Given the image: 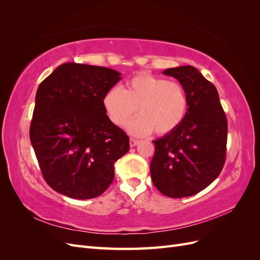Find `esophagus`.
<instances>
[{
    "mask_svg": "<svg viewBox=\"0 0 260 260\" xmlns=\"http://www.w3.org/2000/svg\"><path fill=\"white\" fill-rule=\"evenodd\" d=\"M138 143H139V140H137V139H133V138H130V146H131V147L136 146Z\"/></svg>",
    "mask_w": 260,
    "mask_h": 260,
    "instance_id": "34e87169",
    "label": "esophagus"
}]
</instances>
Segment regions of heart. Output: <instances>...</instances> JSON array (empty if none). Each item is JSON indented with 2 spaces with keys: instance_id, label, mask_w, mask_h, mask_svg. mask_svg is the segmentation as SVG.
I'll use <instances>...</instances> for the list:
<instances>
[{
  "instance_id": "obj_1",
  "label": "heart",
  "mask_w": 260,
  "mask_h": 260,
  "mask_svg": "<svg viewBox=\"0 0 260 260\" xmlns=\"http://www.w3.org/2000/svg\"><path fill=\"white\" fill-rule=\"evenodd\" d=\"M104 111L117 127L127 124L131 135L144 137L155 130L167 135L183 122L187 114L188 98L184 86L177 81L149 74L137 75L125 83L123 90L112 88L103 96Z\"/></svg>"
}]
</instances>
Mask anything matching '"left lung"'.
Instances as JSON below:
<instances>
[{
    "instance_id": "8db88e82",
    "label": "left lung",
    "mask_w": 260,
    "mask_h": 260,
    "mask_svg": "<svg viewBox=\"0 0 260 260\" xmlns=\"http://www.w3.org/2000/svg\"><path fill=\"white\" fill-rule=\"evenodd\" d=\"M188 98L187 114L177 129L153 141L149 166L154 185L172 199L186 198L207 187L225 161L228 121L216 86L193 66L168 68Z\"/></svg>"
}]
</instances>
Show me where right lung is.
<instances>
[{
  "mask_svg": "<svg viewBox=\"0 0 260 260\" xmlns=\"http://www.w3.org/2000/svg\"><path fill=\"white\" fill-rule=\"evenodd\" d=\"M120 79L111 68L66 62L39 85L29 135L53 190L88 200L113 182L129 137L108 119L102 101Z\"/></svg>",
  "mask_w": 260,
  "mask_h": 260,
  "instance_id": "obj_1",
  "label": "right lung"
}]
</instances>
